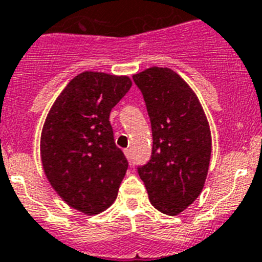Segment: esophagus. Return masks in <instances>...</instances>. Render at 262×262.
I'll return each mask as SVG.
<instances>
[{"instance_id": "1", "label": "esophagus", "mask_w": 262, "mask_h": 262, "mask_svg": "<svg viewBox=\"0 0 262 262\" xmlns=\"http://www.w3.org/2000/svg\"><path fill=\"white\" fill-rule=\"evenodd\" d=\"M124 152H125L126 158H128V159L130 160V159H132V151H130V148H125V150H124Z\"/></svg>"}]
</instances>
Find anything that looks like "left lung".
Listing matches in <instances>:
<instances>
[{"label": "left lung", "mask_w": 262, "mask_h": 262, "mask_svg": "<svg viewBox=\"0 0 262 262\" xmlns=\"http://www.w3.org/2000/svg\"><path fill=\"white\" fill-rule=\"evenodd\" d=\"M152 132L151 158L137 171L152 206L178 215L201 193L211 155V134L199 99L178 73L150 68L133 75Z\"/></svg>", "instance_id": "1"}]
</instances>
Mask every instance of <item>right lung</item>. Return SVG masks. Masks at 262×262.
Segmentation results:
<instances>
[{"label": "right lung", "instance_id": "add662e5", "mask_svg": "<svg viewBox=\"0 0 262 262\" xmlns=\"http://www.w3.org/2000/svg\"><path fill=\"white\" fill-rule=\"evenodd\" d=\"M130 87L128 77L81 73L58 95L44 122L40 154L47 179L63 201L89 215L114 204L128 169L110 114Z\"/></svg>", "mask_w": 262, "mask_h": 262}]
</instances>
